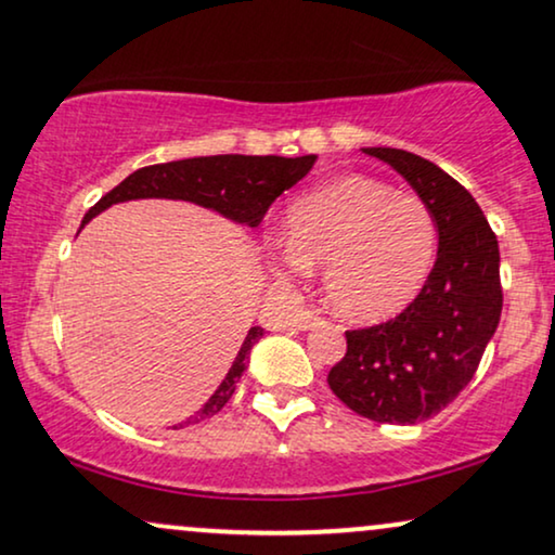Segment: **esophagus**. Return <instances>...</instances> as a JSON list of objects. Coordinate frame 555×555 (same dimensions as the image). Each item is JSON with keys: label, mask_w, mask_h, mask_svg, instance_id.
<instances>
[{"label": "esophagus", "mask_w": 555, "mask_h": 555, "mask_svg": "<svg viewBox=\"0 0 555 555\" xmlns=\"http://www.w3.org/2000/svg\"><path fill=\"white\" fill-rule=\"evenodd\" d=\"M320 322H322V318H320L318 312H314V310H305V312H301L299 318H297V327H299V330H312V327H318Z\"/></svg>", "instance_id": "1"}]
</instances>
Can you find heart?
<instances>
[{
	"label": "heart",
	"mask_w": 555,
	"mask_h": 555,
	"mask_svg": "<svg viewBox=\"0 0 555 555\" xmlns=\"http://www.w3.org/2000/svg\"><path fill=\"white\" fill-rule=\"evenodd\" d=\"M286 248L271 254L282 279L322 269L325 297L350 322H382L415 301L433 269L438 225L423 196L350 173L297 196Z\"/></svg>",
	"instance_id": "b5f03b06"
}]
</instances>
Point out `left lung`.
Here are the masks:
<instances>
[{
	"label": "left lung",
	"instance_id": "8db88e82",
	"mask_svg": "<svg viewBox=\"0 0 555 555\" xmlns=\"http://www.w3.org/2000/svg\"><path fill=\"white\" fill-rule=\"evenodd\" d=\"M423 196L438 225L427 282L395 320L348 330L327 374L333 395L374 423L415 425L472 382L502 314L500 245L476 199L440 166L399 149H361Z\"/></svg>",
	"mask_w": 555,
	"mask_h": 555
}]
</instances>
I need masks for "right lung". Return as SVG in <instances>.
Instances as JSON below:
<instances>
[{"mask_svg": "<svg viewBox=\"0 0 555 555\" xmlns=\"http://www.w3.org/2000/svg\"><path fill=\"white\" fill-rule=\"evenodd\" d=\"M318 156H199L171 160V164H156L138 168L128 179L120 181L89 209L81 228L96 215L112 205L132 199H181L192 202L212 212L228 217L230 222L245 228H258L269 212V207L292 189L299 179H305L314 166ZM263 338V327H250L245 335L241 350H237L233 366L215 389V395L196 410L184 423L173 425L181 430L186 425H196L202 420L217 415L228 399L233 397L237 378L243 376L248 363L250 348Z\"/></svg>", "mask_w": 555, "mask_h": 555, "instance_id": "1", "label": "right lung"}]
</instances>
